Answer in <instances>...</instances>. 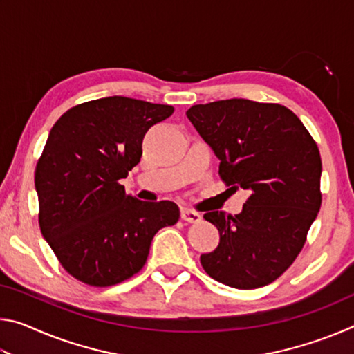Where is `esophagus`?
<instances>
[{"label": "esophagus", "mask_w": 354, "mask_h": 354, "mask_svg": "<svg viewBox=\"0 0 354 354\" xmlns=\"http://www.w3.org/2000/svg\"><path fill=\"white\" fill-rule=\"evenodd\" d=\"M181 218L184 221H189V223H198V221L201 220V215L198 212L192 211V209L183 207L181 209Z\"/></svg>", "instance_id": "1"}]
</instances>
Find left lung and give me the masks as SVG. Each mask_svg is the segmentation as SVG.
<instances>
[{"instance_id":"obj_1","label":"left lung","mask_w":354,"mask_h":354,"mask_svg":"<svg viewBox=\"0 0 354 354\" xmlns=\"http://www.w3.org/2000/svg\"><path fill=\"white\" fill-rule=\"evenodd\" d=\"M185 115L220 160L221 179L250 192L234 217L205 214L220 242L201 254L203 268L236 289L273 283L295 261L320 211L317 143L281 104L231 98L195 104Z\"/></svg>"}]
</instances>
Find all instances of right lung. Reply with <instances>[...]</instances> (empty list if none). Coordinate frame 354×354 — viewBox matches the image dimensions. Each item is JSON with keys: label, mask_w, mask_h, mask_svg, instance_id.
<instances>
[{"label": "right lung", "mask_w": 354, "mask_h": 354, "mask_svg": "<svg viewBox=\"0 0 354 354\" xmlns=\"http://www.w3.org/2000/svg\"><path fill=\"white\" fill-rule=\"evenodd\" d=\"M173 111L115 95L71 107L51 128L35 167L39 223L71 277L122 283L145 266L156 232L178 221L173 201H139L118 183L140 162L147 131Z\"/></svg>", "instance_id": "1"}]
</instances>
